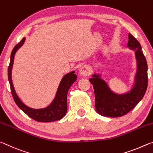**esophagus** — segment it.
<instances>
[{
	"label": "esophagus",
	"instance_id": "1",
	"mask_svg": "<svg viewBox=\"0 0 153 153\" xmlns=\"http://www.w3.org/2000/svg\"><path fill=\"white\" fill-rule=\"evenodd\" d=\"M90 74V68L88 66H82L79 69V74L83 76H87Z\"/></svg>",
	"mask_w": 153,
	"mask_h": 153
}]
</instances>
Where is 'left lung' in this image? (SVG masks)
Instances as JSON below:
<instances>
[{
  "instance_id": "obj_1",
  "label": "left lung",
  "mask_w": 153,
  "mask_h": 153,
  "mask_svg": "<svg viewBox=\"0 0 153 153\" xmlns=\"http://www.w3.org/2000/svg\"><path fill=\"white\" fill-rule=\"evenodd\" d=\"M127 47L133 51L136 60V71L131 86L126 92L116 93L102 78V74L94 73L89 79L94 91L96 111L104 117H119L129 112L144 97L148 85V66L141 45L129 33Z\"/></svg>"
}]
</instances>
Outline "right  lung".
<instances>
[{"mask_svg":"<svg viewBox=\"0 0 153 153\" xmlns=\"http://www.w3.org/2000/svg\"><path fill=\"white\" fill-rule=\"evenodd\" d=\"M25 38H24L19 43L15 46L11 54V60L8 67V79L11 87V91L15 103L24 112L33 120L40 122H50L55 121L65 117L67 111V96L69 88L76 81L77 76L75 74V71H72L62 77L56 90L55 98L50 105L45 108H33L25 105L18 97L15 92L13 84L12 81V69L15 53L24 45Z\"/></svg>","mask_w":153,"mask_h":153,"instance_id":"1","label":"right lung"}]
</instances>
